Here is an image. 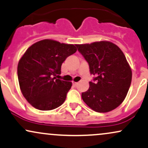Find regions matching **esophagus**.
I'll list each match as a JSON object with an SVG mask.
<instances>
[{
	"label": "esophagus",
	"mask_w": 148,
	"mask_h": 148,
	"mask_svg": "<svg viewBox=\"0 0 148 148\" xmlns=\"http://www.w3.org/2000/svg\"><path fill=\"white\" fill-rule=\"evenodd\" d=\"M73 86H77V84H78V83L77 82H73Z\"/></svg>",
	"instance_id": "esophagus-1"
}]
</instances>
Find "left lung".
<instances>
[{"instance_id": "obj_1", "label": "left lung", "mask_w": 148, "mask_h": 148, "mask_svg": "<svg viewBox=\"0 0 148 148\" xmlns=\"http://www.w3.org/2000/svg\"><path fill=\"white\" fill-rule=\"evenodd\" d=\"M76 46L88 62L90 73L95 76L93 82H89L88 89L82 93V100L97 112L116 109L125 98L132 76L122 50L105 41Z\"/></svg>"}]
</instances>
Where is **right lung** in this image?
I'll use <instances>...</instances> for the list:
<instances>
[{"mask_svg": "<svg viewBox=\"0 0 148 148\" xmlns=\"http://www.w3.org/2000/svg\"><path fill=\"white\" fill-rule=\"evenodd\" d=\"M77 51L73 44L44 39L32 45L19 60L17 74L21 91L34 108L56 109L64 103L72 83L56 77L62 64Z\"/></svg>", "mask_w": 148, "mask_h": 148, "instance_id": "add662e5", "label": "right lung"}]
</instances>
